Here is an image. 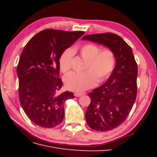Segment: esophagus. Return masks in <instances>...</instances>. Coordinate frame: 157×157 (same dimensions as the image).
I'll return each instance as SVG.
<instances>
[{"mask_svg":"<svg viewBox=\"0 0 157 157\" xmlns=\"http://www.w3.org/2000/svg\"><path fill=\"white\" fill-rule=\"evenodd\" d=\"M84 94H85V92H75L74 94L75 96H76V97H80V96H82V95H84Z\"/></svg>","mask_w":157,"mask_h":157,"instance_id":"esophagus-1","label":"esophagus"}]
</instances>
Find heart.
<instances>
[{
    "label": "heart",
    "mask_w": 157,
    "mask_h": 157,
    "mask_svg": "<svg viewBox=\"0 0 157 157\" xmlns=\"http://www.w3.org/2000/svg\"><path fill=\"white\" fill-rule=\"evenodd\" d=\"M79 54L86 60L83 73H71L64 78L66 87L75 92H82L93 87L98 81L105 80L112 73L116 63L114 52L109 48L100 50V48L93 44H85L77 48ZM73 50L67 48L60 56L59 59L61 72H69L72 67Z\"/></svg>",
    "instance_id": "1"
}]
</instances>
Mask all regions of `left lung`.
<instances>
[{
	"mask_svg": "<svg viewBox=\"0 0 157 157\" xmlns=\"http://www.w3.org/2000/svg\"><path fill=\"white\" fill-rule=\"evenodd\" d=\"M88 40L104 45L115 55L116 65L101 86L88 94L91 99L86 121L92 130L107 132L124 122L137 96V65L131 47L121 36L111 33L85 35Z\"/></svg>",
	"mask_w": 157,
	"mask_h": 157,
	"instance_id": "1",
	"label": "left lung"
}]
</instances>
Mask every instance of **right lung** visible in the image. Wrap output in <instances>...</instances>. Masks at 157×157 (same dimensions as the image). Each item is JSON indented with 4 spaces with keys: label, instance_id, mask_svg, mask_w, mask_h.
Here are the masks:
<instances>
[{
    "label": "right lung",
    "instance_id": "right-lung-1",
    "mask_svg": "<svg viewBox=\"0 0 157 157\" xmlns=\"http://www.w3.org/2000/svg\"><path fill=\"white\" fill-rule=\"evenodd\" d=\"M84 31L45 29L37 33L23 48L17 66L19 98L28 118L35 124L52 128L64 117V103L73 92L59 93V59L63 52Z\"/></svg>",
    "mask_w": 157,
    "mask_h": 157
}]
</instances>
